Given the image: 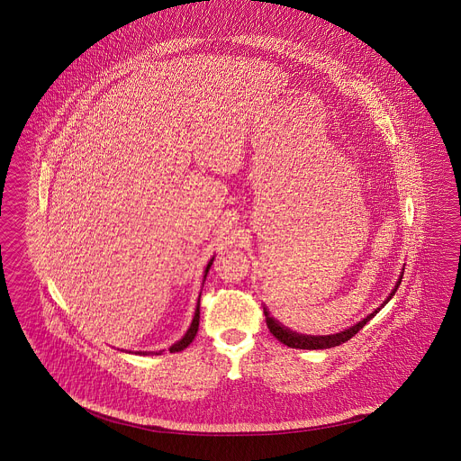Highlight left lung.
<instances>
[{
	"label": "left lung",
	"mask_w": 461,
	"mask_h": 461,
	"mask_svg": "<svg viewBox=\"0 0 461 461\" xmlns=\"http://www.w3.org/2000/svg\"><path fill=\"white\" fill-rule=\"evenodd\" d=\"M402 275H404V267L401 269V275H399V278H397V282H395L394 288L391 290V294L387 295V299H385L380 306L376 307L373 312H370L366 318H363L361 321H357L356 325H352L349 329L342 330V331H339V333H331V335H304V333L292 331V330L286 329L285 325H282L275 316H271V312L267 311V307L264 306L266 325H267L269 331H271L282 344H285V346L292 348V349H330V348L340 346V344H344V342H348L349 339H352L359 330L363 329V327L372 320L373 316H375L382 307L385 306V304L394 297V294L397 292V288H399V284H401V280H402Z\"/></svg>",
	"instance_id": "obj_1"
}]
</instances>
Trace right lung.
I'll return each mask as SVG.
<instances>
[{
  "instance_id": "1",
  "label": "right lung",
  "mask_w": 461,
  "mask_h": 461,
  "mask_svg": "<svg viewBox=\"0 0 461 461\" xmlns=\"http://www.w3.org/2000/svg\"><path fill=\"white\" fill-rule=\"evenodd\" d=\"M212 261H214V258L207 263L205 266V269H203V278H202V285H203V282H205V278H207V273H209V269H211V266H212ZM198 321H200V295H198V303L197 307H195V312H194V320H192V323H190V327L188 330L185 331V335L175 342L171 348H169V351L171 352H179L183 351V349H186L190 344H192V340L195 339V335H197L198 330ZM164 351H155V352H147V351H138L136 354H162Z\"/></svg>"
}]
</instances>
